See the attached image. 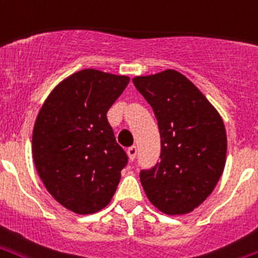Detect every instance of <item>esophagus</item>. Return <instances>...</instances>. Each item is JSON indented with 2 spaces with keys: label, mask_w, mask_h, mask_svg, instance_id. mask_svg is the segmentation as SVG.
<instances>
[{
  "label": "esophagus",
  "mask_w": 258,
  "mask_h": 258,
  "mask_svg": "<svg viewBox=\"0 0 258 258\" xmlns=\"http://www.w3.org/2000/svg\"><path fill=\"white\" fill-rule=\"evenodd\" d=\"M137 153H138V149L137 146H131V148L127 149V154H128V158L131 161H134L135 157H137Z\"/></svg>",
  "instance_id": "34e87169"
}]
</instances>
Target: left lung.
<instances>
[{
	"label": "left lung",
	"mask_w": 258,
	"mask_h": 258,
	"mask_svg": "<svg viewBox=\"0 0 258 258\" xmlns=\"http://www.w3.org/2000/svg\"><path fill=\"white\" fill-rule=\"evenodd\" d=\"M134 86L157 119L160 163L142 169L149 201L167 215H186L216 187L227 156L224 123L194 83L175 70L135 76Z\"/></svg>",
	"instance_id": "8db88e82"
}]
</instances>
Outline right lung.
Instances as JSON below:
<instances>
[{
	"label": "right lung",
	"instance_id": "right-lung-1",
	"mask_svg": "<svg viewBox=\"0 0 258 258\" xmlns=\"http://www.w3.org/2000/svg\"><path fill=\"white\" fill-rule=\"evenodd\" d=\"M128 76L82 70L58 83L32 131V158L53 198L78 215L104 209L128 161L106 113Z\"/></svg>",
	"mask_w": 258,
	"mask_h": 258
}]
</instances>
